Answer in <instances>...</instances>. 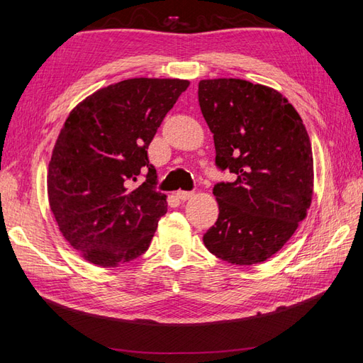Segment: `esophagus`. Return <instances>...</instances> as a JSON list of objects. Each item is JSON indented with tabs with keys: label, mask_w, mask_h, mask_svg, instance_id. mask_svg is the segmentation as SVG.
I'll list each match as a JSON object with an SVG mask.
<instances>
[{
	"label": "esophagus",
	"mask_w": 363,
	"mask_h": 363,
	"mask_svg": "<svg viewBox=\"0 0 363 363\" xmlns=\"http://www.w3.org/2000/svg\"><path fill=\"white\" fill-rule=\"evenodd\" d=\"M176 196L181 199V201H187V199L194 198V191H186V190H177Z\"/></svg>",
	"instance_id": "obj_1"
}]
</instances>
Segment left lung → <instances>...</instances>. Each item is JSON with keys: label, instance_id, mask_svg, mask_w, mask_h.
Returning <instances> with one entry per match:
<instances>
[{"label": "left lung", "instance_id": "left-lung-1", "mask_svg": "<svg viewBox=\"0 0 363 363\" xmlns=\"http://www.w3.org/2000/svg\"><path fill=\"white\" fill-rule=\"evenodd\" d=\"M198 101L213 134L215 164L235 176L213 187L220 213L204 245L229 264H260L290 240L311 207L309 134L289 99L260 84L203 79Z\"/></svg>", "mask_w": 363, "mask_h": 363}]
</instances>
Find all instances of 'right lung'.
<instances>
[{
    "mask_svg": "<svg viewBox=\"0 0 363 363\" xmlns=\"http://www.w3.org/2000/svg\"><path fill=\"white\" fill-rule=\"evenodd\" d=\"M186 79L134 78L87 96L68 115L48 165L59 230L90 264L120 267L148 250L167 195L154 190L148 146ZM142 172L147 181L135 189Z\"/></svg>",
    "mask_w": 363,
    "mask_h": 363,
    "instance_id": "obj_1",
    "label": "right lung"
}]
</instances>
